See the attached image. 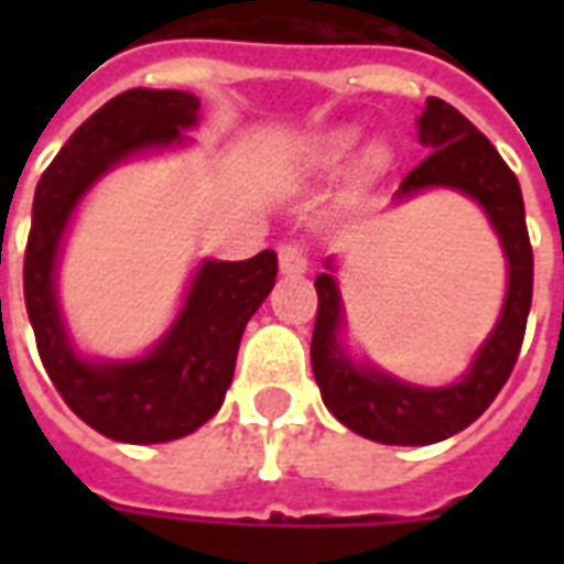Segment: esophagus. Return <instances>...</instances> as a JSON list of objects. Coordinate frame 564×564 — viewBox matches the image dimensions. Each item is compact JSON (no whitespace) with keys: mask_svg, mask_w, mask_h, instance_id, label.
<instances>
[{"mask_svg":"<svg viewBox=\"0 0 564 564\" xmlns=\"http://www.w3.org/2000/svg\"><path fill=\"white\" fill-rule=\"evenodd\" d=\"M278 262H281L283 274H305L307 271V253L305 247H299L295 241L278 247Z\"/></svg>","mask_w":564,"mask_h":564,"instance_id":"obj_1","label":"esophagus"}]
</instances>
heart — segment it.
I'll use <instances>...</instances> for the list:
<instances>
[{
	"label": "heart",
	"mask_w": 564,
	"mask_h": 564,
	"mask_svg": "<svg viewBox=\"0 0 564 564\" xmlns=\"http://www.w3.org/2000/svg\"><path fill=\"white\" fill-rule=\"evenodd\" d=\"M350 144H354V135H350V132H335V135H329V139L323 141V160H341L344 153L350 150Z\"/></svg>",
	"instance_id": "1"
}]
</instances>
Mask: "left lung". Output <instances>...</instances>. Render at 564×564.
<instances>
[{
  "label": "left lung",
  "instance_id": "1",
  "mask_svg": "<svg viewBox=\"0 0 564 564\" xmlns=\"http://www.w3.org/2000/svg\"><path fill=\"white\" fill-rule=\"evenodd\" d=\"M420 139L432 153L404 174L399 196H411L425 186H453L477 198L508 253V299L471 371L444 390H420L378 375L375 368L350 366L335 344V329L341 326L338 286L329 274H319L314 281L317 319L311 338L314 378L332 414L356 435L380 444H435L471 425L508 383L532 307L534 259L517 174L468 117L435 96L420 117Z\"/></svg>",
  "mask_w": 564,
  "mask_h": 564
}]
</instances>
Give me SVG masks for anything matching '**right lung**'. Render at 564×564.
Listing matches in <instances>:
<instances>
[{
	"mask_svg": "<svg viewBox=\"0 0 564 564\" xmlns=\"http://www.w3.org/2000/svg\"><path fill=\"white\" fill-rule=\"evenodd\" d=\"M198 108L193 93L148 87L120 93L75 129L44 169L32 202L23 295L44 371L84 423L127 444L184 437L220 411L247 319L278 278L274 250L245 262H205L181 317L150 356L90 366L68 347L54 299V262L72 210L115 162L181 139V129L196 123Z\"/></svg>",
	"mask_w": 564,
	"mask_h": 564,
	"instance_id": "obj_1",
	"label": "right lung"
}]
</instances>
